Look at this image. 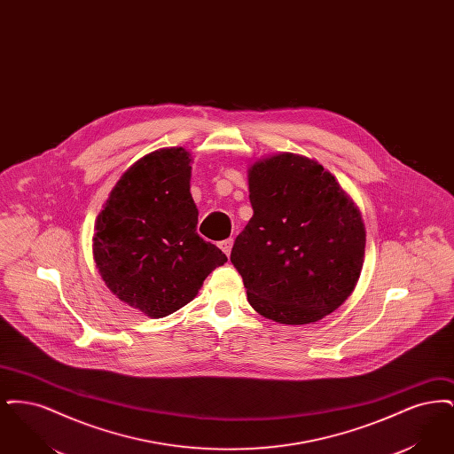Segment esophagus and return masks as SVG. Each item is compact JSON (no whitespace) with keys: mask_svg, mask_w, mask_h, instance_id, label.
Segmentation results:
<instances>
[{"mask_svg":"<svg viewBox=\"0 0 454 454\" xmlns=\"http://www.w3.org/2000/svg\"><path fill=\"white\" fill-rule=\"evenodd\" d=\"M231 247H233V238H228V239L219 241V248H221L226 255H230V254H231Z\"/></svg>","mask_w":454,"mask_h":454,"instance_id":"34e87169","label":"esophagus"}]
</instances>
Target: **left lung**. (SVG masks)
I'll return each instance as SVG.
<instances>
[{"mask_svg": "<svg viewBox=\"0 0 454 454\" xmlns=\"http://www.w3.org/2000/svg\"><path fill=\"white\" fill-rule=\"evenodd\" d=\"M254 216L231 250L248 302L274 322H318L359 279L366 231L354 202L313 160L281 153L248 173Z\"/></svg>", "mask_w": 454, "mask_h": 454, "instance_id": "left-lung-1", "label": "left lung"}]
</instances>
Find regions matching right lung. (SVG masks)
<instances>
[{
	"label": "right lung",
	"instance_id": "right-lung-1",
	"mask_svg": "<svg viewBox=\"0 0 454 454\" xmlns=\"http://www.w3.org/2000/svg\"><path fill=\"white\" fill-rule=\"evenodd\" d=\"M197 216L189 153L165 148L136 161L95 224L93 257L108 289L154 318L192 301L228 260L197 235Z\"/></svg>",
	"mask_w": 454,
	"mask_h": 454
}]
</instances>
